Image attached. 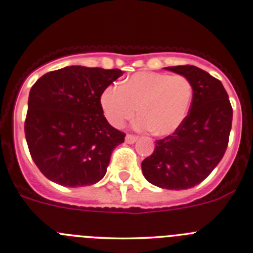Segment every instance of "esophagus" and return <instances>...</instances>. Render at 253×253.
Returning a JSON list of instances; mask_svg holds the SVG:
<instances>
[{
	"label": "esophagus",
	"mask_w": 253,
	"mask_h": 253,
	"mask_svg": "<svg viewBox=\"0 0 253 253\" xmlns=\"http://www.w3.org/2000/svg\"><path fill=\"white\" fill-rule=\"evenodd\" d=\"M136 141H137V136H135V135H126V143L132 144V143H135Z\"/></svg>",
	"instance_id": "1"
}]
</instances>
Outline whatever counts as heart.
I'll return each instance as SVG.
<instances>
[{
    "mask_svg": "<svg viewBox=\"0 0 253 253\" xmlns=\"http://www.w3.org/2000/svg\"><path fill=\"white\" fill-rule=\"evenodd\" d=\"M194 88L183 75L140 72L121 86H110L101 94L105 117L121 127L137 112L138 129H150L158 136L171 135L188 116Z\"/></svg>",
    "mask_w": 253,
    "mask_h": 253,
    "instance_id": "1",
    "label": "heart"
}]
</instances>
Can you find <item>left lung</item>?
Masks as SVG:
<instances>
[{"instance_id":"8db88e82","label":"left lung","mask_w":253,"mask_h":253,"mask_svg":"<svg viewBox=\"0 0 253 253\" xmlns=\"http://www.w3.org/2000/svg\"><path fill=\"white\" fill-rule=\"evenodd\" d=\"M185 76L194 88L189 115L183 124L155 142L150 157L142 161V173L161 189L194 188L211 174L225 154L233 110L220 80L195 65L167 67Z\"/></svg>"}]
</instances>
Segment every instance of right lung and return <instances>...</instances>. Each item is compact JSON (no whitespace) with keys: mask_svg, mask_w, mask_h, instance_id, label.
<instances>
[{"mask_svg":"<svg viewBox=\"0 0 253 253\" xmlns=\"http://www.w3.org/2000/svg\"><path fill=\"white\" fill-rule=\"evenodd\" d=\"M122 75L119 69L70 65L33 84L25 135L31 157L47 179L68 188L103 179L126 134L106 121L100 98Z\"/></svg>","mask_w":253,"mask_h":253,"instance_id":"obj_1","label":"right lung"}]
</instances>
